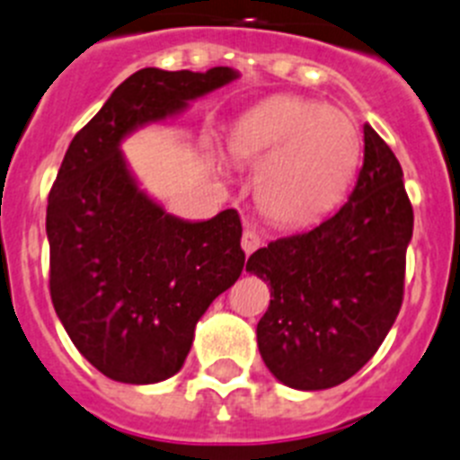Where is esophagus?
<instances>
[{"instance_id": "obj_1", "label": "esophagus", "mask_w": 460, "mask_h": 460, "mask_svg": "<svg viewBox=\"0 0 460 460\" xmlns=\"http://www.w3.org/2000/svg\"><path fill=\"white\" fill-rule=\"evenodd\" d=\"M261 243H263V240H261L259 231H256V229L247 226V229L243 231V240H240V247H243V252L247 256L254 254V252L261 247Z\"/></svg>"}]
</instances>
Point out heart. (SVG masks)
<instances>
[{
	"instance_id": "heart-1",
	"label": "heart",
	"mask_w": 460,
	"mask_h": 460,
	"mask_svg": "<svg viewBox=\"0 0 460 460\" xmlns=\"http://www.w3.org/2000/svg\"><path fill=\"white\" fill-rule=\"evenodd\" d=\"M226 145L243 165H261L256 201L268 220L283 226H306L327 216L354 181L363 152L349 113L295 94L244 111Z\"/></svg>"
}]
</instances>
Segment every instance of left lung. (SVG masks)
<instances>
[{
    "instance_id": "left-lung-1",
    "label": "left lung",
    "mask_w": 460,
    "mask_h": 460,
    "mask_svg": "<svg viewBox=\"0 0 460 460\" xmlns=\"http://www.w3.org/2000/svg\"><path fill=\"white\" fill-rule=\"evenodd\" d=\"M363 136V167L347 204L247 261L272 297L256 327L259 351L277 381L295 390L354 376L402 308L413 208L393 149L370 124Z\"/></svg>"
}]
</instances>
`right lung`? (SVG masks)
Here are the masks:
<instances>
[{
	"instance_id": "1",
	"label": "right lung",
	"mask_w": 460,
	"mask_h": 460,
	"mask_svg": "<svg viewBox=\"0 0 460 460\" xmlns=\"http://www.w3.org/2000/svg\"><path fill=\"white\" fill-rule=\"evenodd\" d=\"M238 76L234 67H145L67 147L47 204L51 304L109 379L145 385L177 375L199 317L244 265L234 208L197 222L172 216L140 188L119 145Z\"/></svg>"
}]
</instances>
